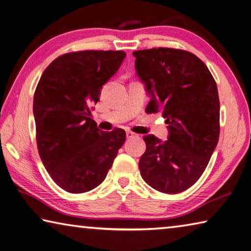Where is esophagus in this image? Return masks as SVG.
<instances>
[{"instance_id":"1","label":"esophagus","mask_w":251,"mask_h":251,"mask_svg":"<svg viewBox=\"0 0 251 251\" xmlns=\"http://www.w3.org/2000/svg\"><path fill=\"white\" fill-rule=\"evenodd\" d=\"M137 133H134V132H132V131H126V138H134V137H137Z\"/></svg>"}]
</instances>
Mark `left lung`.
<instances>
[{"label":"left lung","instance_id":"obj_1","mask_svg":"<svg viewBox=\"0 0 251 251\" xmlns=\"http://www.w3.org/2000/svg\"><path fill=\"white\" fill-rule=\"evenodd\" d=\"M135 70L151 100L148 113L161 112L169 137L145 135L139 161L142 179L163 194H179L198 181L219 140L218 89L207 65L192 53L158 48L134 51Z\"/></svg>","mask_w":251,"mask_h":251}]
</instances>
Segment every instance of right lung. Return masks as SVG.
Wrapping results in <instances>:
<instances>
[{
	"mask_svg": "<svg viewBox=\"0 0 251 251\" xmlns=\"http://www.w3.org/2000/svg\"><path fill=\"white\" fill-rule=\"evenodd\" d=\"M125 57L123 51L71 52L41 75L33 100L36 145L45 169L65 191L98 187L126 141L125 130L104 132L90 118L91 105Z\"/></svg>",
	"mask_w": 251,
	"mask_h": 251,
	"instance_id": "right-lung-1",
	"label": "right lung"
}]
</instances>
